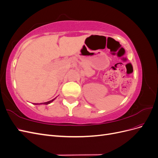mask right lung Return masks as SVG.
<instances>
[{"mask_svg": "<svg viewBox=\"0 0 158 158\" xmlns=\"http://www.w3.org/2000/svg\"><path fill=\"white\" fill-rule=\"evenodd\" d=\"M54 99H52V100H51V101H49V102H45V103H44V104H45V105H47V104H49L50 103H51L52 101H53ZM40 104H42V103H41ZM43 104H44V103H43Z\"/></svg>", "mask_w": 158, "mask_h": 158, "instance_id": "add662e5", "label": "right lung"}]
</instances>
